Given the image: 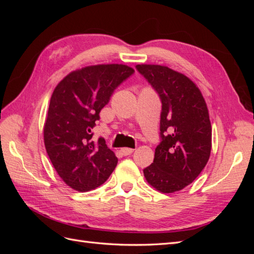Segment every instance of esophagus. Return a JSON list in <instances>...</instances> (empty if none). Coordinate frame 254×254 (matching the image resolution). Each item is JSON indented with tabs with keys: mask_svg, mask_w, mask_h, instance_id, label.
<instances>
[{
	"mask_svg": "<svg viewBox=\"0 0 254 254\" xmlns=\"http://www.w3.org/2000/svg\"><path fill=\"white\" fill-rule=\"evenodd\" d=\"M121 152H122V155H124V156H129V155H131V153L133 152V149H132V148H127V147H124V148H121Z\"/></svg>",
	"mask_w": 254,
	"mask_h": 254,
	"instance_id": "34e87169",
	"label": "esophagus"
}]
</instances>
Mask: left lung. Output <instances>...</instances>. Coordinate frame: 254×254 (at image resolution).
Listing matches in <instances>:
<instances>
[{
    "mask_svg": "<svg viewBox=\"0 0 254 254\" xmlns=\"http://www.w3.org/2000/svg\"><path fill=\"white\" fill-rule=\"evenodd\" d=\"M162 104L160 143L153 162L144 168L151 187L174 193L193 182L209 161L212 127L204 98L186 75L156 64H137Z\"/></svg>",
    "mask_w": 254,
    "mask_h": 254,
    "instance_id": "1",
    "label": "left lung"
}]
</instances>
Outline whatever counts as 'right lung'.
Returning a JSON list of instances; mask_svg holds the SVG:
<instances>
[{
  "mask_svg": "<svg viewBox=\"0 0 254 254\" xmlns=\"http://www.w3.org/2000/svg\"><path fill=\"white\" fill-rule=\"evenodd\" d=\"M134 73L124 64H98L66 75L53 92L44 124V145L53 166L78 191L98 188L118 158L104 137L93 140L99 112L120 84Z\"/></svg>",
  "mask_w": 254,
  "mask_h": 254,
  "instance_id": "add662e5",
  "label": "right lung"
}]
</instances>
